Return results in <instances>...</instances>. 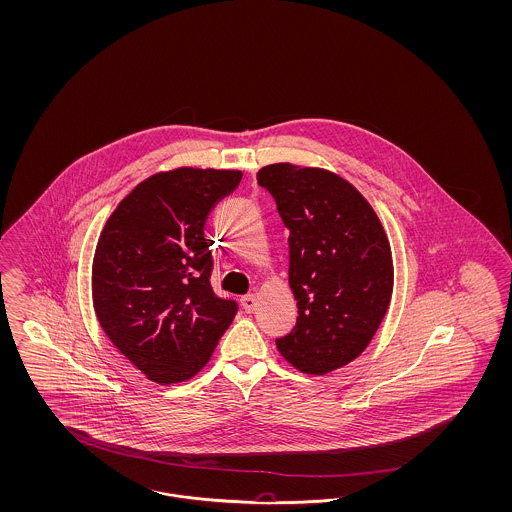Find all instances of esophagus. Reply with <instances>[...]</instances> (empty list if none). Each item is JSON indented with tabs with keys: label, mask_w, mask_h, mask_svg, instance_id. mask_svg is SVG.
Instances as JSON below:
<instances>
[{
	"label": "esophagus",
	"mask_w": 512,
	"mask_h": 512,
	"mask_svg": "<svg viewBox=\"0 0 512 512\" xmlns=\"http://www.w3.org/2000/svg\"><path fill=\"white\" fill-rule=\"evenodd\" d=\"M240 302H242V308L248 311V313L255 311V308H257V298H255V295L242 296Z\"/></svg>",
	"instance_id": "1"
}]
</instances>
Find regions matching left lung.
<instances>
[{
  "mask_svg": "<svg viewBox=\"0 0 512 512\" xmlns=\"http://www.w3.org/2000/svg\"><path fill=\"white\" fill-rule=\"evenodd\" d=\"M289 229L296 326L276 340L302 373L325 375L370 345L390 304L387 233L357 187L334 172L274 163L257 172Z\"/></svg>",
  "mask_w": 512,
  "mask_h": 512,
  "instance_id": "left-lung-1",
  "label": "left lung"
}]
</instances>
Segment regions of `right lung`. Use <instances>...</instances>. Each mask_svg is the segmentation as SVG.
<instances>
[{"mask_svg": "<svg viewBox=\"0 0 512 512\" xmlns=\"http://www.w3.org/2000/svg\"><path fill=\"white\" fill-rule=\"evenodd\" d=\"M240 171L180 167L140 182L110 214L93 255L97 321L148 379L201 372L238 306L212 291L204 223Z\"/></svg>", "mask_w": 512, "mask_h": 512, "instance_id": "add662e5", "label": "right lung"}]
</instances>
